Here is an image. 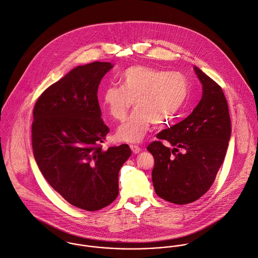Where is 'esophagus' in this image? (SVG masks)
Returning <instances> with one entry per match:
<instances>
[{
	"label": "esophagus",
	"mask_w": 258,
	"mask_h": 258,
	"mask_svg": "<svg viewBox=\"0 0 258 258\" xmlns=\"http://www.w3.org/2000/svg\"><path fill=\"white\" fill-rule=\"evenodd\" d=\"M130 148H131V150L134 154H139L142 151V149L139 146H136V145H131Z\"/></svg>",
	"instance_id": "34e87169"
}]
</instances>
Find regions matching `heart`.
Here are the masks:
<instances>
[{
  "mask_svg": "<svg viewBox=\"0 0 258 258\" xmlns=\"http://www.w3.org/2000/svg\"><path fill=\"white\" fill-rule=\"evenodd\" d=\"M120 87L104 89L102 104L115 120H123L135 102L136 109L118 127L117 138L128 143L141 142L151 125L172 120L188 94L185 77L178 73L146 66H133L119 77Z\"/></svg>",
  "mask_w": 258,
  "mask_h": 258,
  "instance_id": "b5f03b06",
  "label": "heart"
}]
</instances>
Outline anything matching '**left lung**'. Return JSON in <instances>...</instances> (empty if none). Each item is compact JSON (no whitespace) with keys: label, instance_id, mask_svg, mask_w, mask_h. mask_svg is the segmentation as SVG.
<instances>
[{"label":"left lung","instance_id":"8db88e82","mask_svg":"<svg viewBox=\"0 0 258 258\" xmlns=\"http://www.w3.org/2000/svg\"><path fill=\"white\" fill-rule=\"evenodd\" d=\"M194 71L203 84V98L180 122L156 135L148 146L154 155L152 178L155 194L162 200L186 205L210 188L226 155L231 135L227 101L221 87L199 68ZM168 141L175 149L162 144ZM178 148L186 150L184 154Z\"/></svg>","mask_w":258,"mask_h":258}]
</instances>
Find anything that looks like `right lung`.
I'll list each match as a JSON object with an SVG mask.
<instances>
[{"label": "right lung", "mask_w": 258, "mask_h": 258, "mask_svg": "<svg viewBox=\"0 0 258 258\" xmlns=\"http://www.w3.org/2000/svg\"><path fill=\"white\" fill-rule=\"evenodd\" d=\"M113 66H79L46 89L33 109L32 147L37 164L52 188L72 206L96 211L118 195V171L132 155L127 145L102 144L103 122L98 89Z\"/></svg>", "instance_id": "1"}]
</instances>
